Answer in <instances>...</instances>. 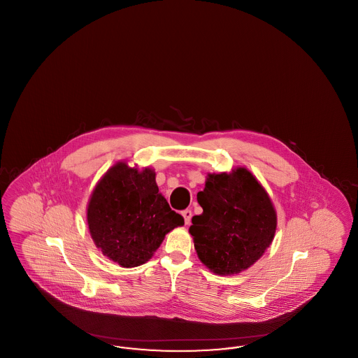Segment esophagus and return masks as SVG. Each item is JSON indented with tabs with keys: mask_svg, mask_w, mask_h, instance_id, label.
Masks as SVG:
<instances>
[{
	"mask_svg": "<svg viewBox=\"0 0 358 358\" xmlns=\"http://www.w3.org/2000/svg\"><path fill=\"white\" fill-rule=\"evenodd\" d=\"M182 216H184V222L185 224H190V220H192V210L190 209H185L184 212H182Z\"/></svg>",
	"mask_w": 358,
	"mask_h": 358,
	"instance_id": "esophagus-1",
	"label": "esophagus"
}]
</instances>
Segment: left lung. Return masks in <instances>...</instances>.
I'll return each mask as SVG.
<instances>
[{
    "instance_id": "8db88e82",
    "label": "left lung",
    "mask_w": 358,
    "mask_h": 358,
    "mask_svg": "<svg viewBox=\"0 0 358 358\" xmlns=\"http://www.w3.org/2000/svg\"><path fill=\"white\" fill-rule=\"evenodd\" d=\"M203 208L189 234L199 259L210 273L235 275L250 268L271 245L278 219L267 190L244 166L208 173Z\"/></svg>"
}]
</instances>
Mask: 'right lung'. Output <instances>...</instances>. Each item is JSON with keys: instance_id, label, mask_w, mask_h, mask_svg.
<instances>
[{"instance_id": "obj_1", "label": "right lung", "mask_w": 358, "mask_h": 358, "mask_svg": "<svg viewBox=\"0 0 358 358\" xmlns=\"http://www.w3.org/2000/svg\"><path fill=\"white\" fill-rule=\"evenodd\" d=\"M87 224L96 248L120 267H138L153 257L166 234L184 225L159 193L152 168L114 164L94 187Z\"/></svg>"}]
</instances>
